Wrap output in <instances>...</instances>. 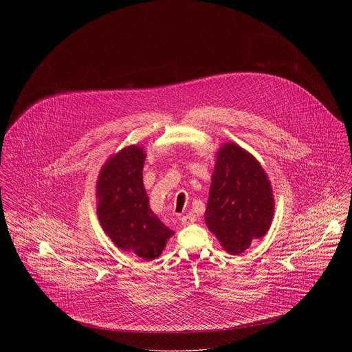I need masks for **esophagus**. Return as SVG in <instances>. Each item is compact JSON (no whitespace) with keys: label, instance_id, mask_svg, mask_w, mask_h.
Listing matches in <instances>:
<instances>
[{"label":"esophagus","instance_id":"obj_1","mask_svg":"<svg viewBox=\"0 0 352 352\" xmlns=\"http://www.w3.org/2000/svg\"><path fill=\"white\" fill-rule=\"evenodd\" d=\"M182 225H190V223H194L195 221H197V217H195V214H192V212H190V214H187V215H183L182 217Z\"/></svg>","mask_w":352,"mask_h":352}]
</instances>
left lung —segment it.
<instances>
[{
  "label": "left lung",
  "mask_w": 352,
  "mask_h": 352,
  "mask_svg": "<svg viewBox=\"0 0 352 352\" xmlns=\"http://www.w3.org/2000/svg\"><path fill=\"white\" fill-rule=\"evenodd\" d=\"M274 198L257 160L239 145L225 144L217 155L204 214L208 229L230 254H240L270 229Z\"/></svg>",
  "instance_id": "left-lung-1"
}]
</instances>
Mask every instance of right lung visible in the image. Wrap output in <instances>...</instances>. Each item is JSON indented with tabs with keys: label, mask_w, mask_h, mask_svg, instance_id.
Segmentation results:
<instances>
[{
	"label": "right lung",
	"mask_w": 352,
	"mask_h": 352,
	"mask_svg": "<svg viewBox=\"0 0 352 352\" xmlns=\"http://www.w3.org/2000/svg\"><path fill=\"white\" fill-rule=\"evenodd\" d=\"M144 161L140 146L124 148L107 161L98 182V215L118 248L151 261L175 232L151 210L142 182Z\"/></svg>",
	"instance_id": "obj_1"
}]
</instances>
